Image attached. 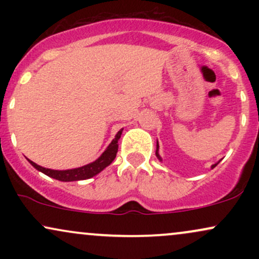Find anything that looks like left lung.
Listing matches in <instances>:
<instances>
[{"label": "left lung", "mask_w": 259, "mask_h": 259, "mask_svg": "<svg viewBox=\"0 0 259 259\" xmlns=\"http://www.w3.org/2000/svg\"><path fill=\"white\" fill-rule=\"evenodd\" d=\"M158 148H159V146H158V141H157V150H156V156H157V158H158L159 160H162V158H160V156H159V153H158ZM219 163V162H218ZM218 163H215V164H213L212 165V169L215 167L217 164H218Z\"/></svg>", "instance_id": "left-lung-1"}]
</instances>
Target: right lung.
<instances>
[{
	"mask_svg": "<svg viewBox=\"0 0 259 259\" xmlns=\"http://www.w3.org/2000/svg\"><path fill=\"white\" fill-rule=\"evenodd\" d=\"M121 132L123 129L119 130L115 135V138L113 139V141L109 144V146L106 148V151L97 158L95 162L89 163V164L84 165V167L75 168V169H67V170H53V169L44 168L41 165L36 164L32 160L29 159L30 164L35 169H37L41 173L46 174L47 177H51L56 180L61 181H78V180H85L90 179V178L95 177L96 174H99L100 171H102L106 167H108L109 164L114 160L115 156L118 152V140L120 139Z\"/></svg>",
	"mask_w": 259,
	"mask_h": 259,
	"instance_id": "1",
	"label": "right lung"
}]
</instances>
